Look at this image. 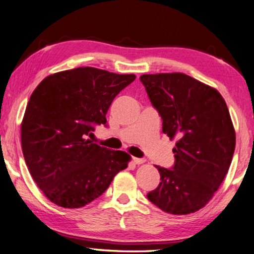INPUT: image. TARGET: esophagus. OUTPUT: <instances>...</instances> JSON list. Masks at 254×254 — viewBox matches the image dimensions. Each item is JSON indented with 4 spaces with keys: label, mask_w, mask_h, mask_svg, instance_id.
Wrapping results in <instances>:
<instances>
[{
    "label": "esophagus",
    "mask_w": 254,
    "mask_h": 254,
    "mask_svg": "<svg viewBox=\"0 0 254 254\" xmlns=\"http://www.w3.org/2000/svg\"><path fill=\"white\" fill-rule=\"evenodd\" d=\"M132 160H133L134 163L137 164V165H140V164H143L144 162H145V160H144V158H137V157H133Z\"/></svg>",
    "instance_id": "esophagus-1"
}]
</instances>
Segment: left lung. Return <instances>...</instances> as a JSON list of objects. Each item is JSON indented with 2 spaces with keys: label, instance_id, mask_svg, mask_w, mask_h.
<instances>
[{
  "label": "left lung",
  "instance_id": "1",
  "mask_svg": "<svg viewBox=\"0 0 254 254\" xmlns=\"http://www.w3.org/2000/svg\"><path fill=\"white\" fill-rule=\"evenodd\" d=\"M140 80L163 120V133L177 138L175 164L156 166L161 183L148 200L172 215L205 207L225 178L236 147L229 110L215 88L182 72L142 74Z\"/></svg>",
  "mask_w": 254,
  "mask_h": 254
}]
</instances>
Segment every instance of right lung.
<instances>
[{
    "mask_svg": "<svg viewBox=\"0 0 254 254\" xmlns=\"http://www.w3.org/2000/svg\"><path fill=\"white\" fill-rule=\"evenodd\" d=\"M135 74L93 67L56 72L32 93L21 126L23 155L33 180L52 202L64 208L88 205L126 170L131 156L88 138L117 94Z\"/></svg>",
    "mask_w": 254,
    "mask_h": 254,
    "instance_id": "add662e5",
    "label": "right lung"
}]
</instances>
